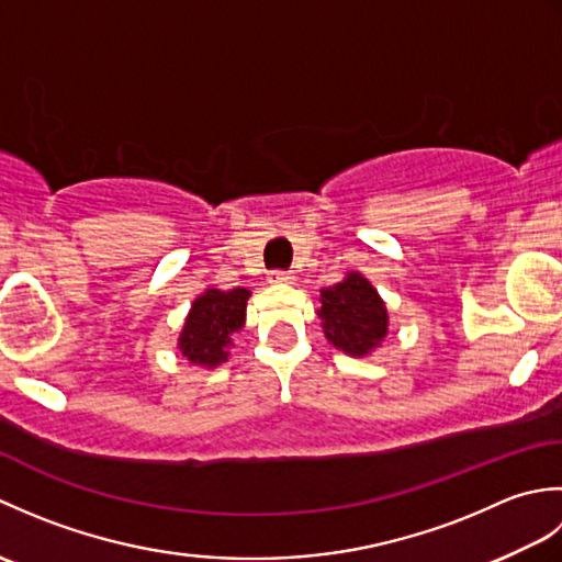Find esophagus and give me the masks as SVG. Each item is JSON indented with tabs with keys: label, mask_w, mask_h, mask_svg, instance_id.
Returning <instances> with one entry per match:
<instances>
[{
	"label": "esophagus",
	"mask_w": 562,
	"mask_h": 562,
	"mask_svg": "<svg viewBox=\"0 0 562 562\" xmlns=\"http://www.w3.org/2000/svg\"><path fill=\"white\" fill-rule=\"evenodd\" d=\"M270 282H294V272L292 270H272Z\"/></svg>",
	"instance_id": "1"
}]
</instances>
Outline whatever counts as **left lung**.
Wrapping results in <instances>:
<instances>
[{
    "label": "left lung",
    "instance_id": "obj_1",
    "mask_svg": "<svg viewBox=\"0 0 562 562\" xmlns=\"http://www.w3.org/2000/svg\"><path fill=\"white\" fill-rule=\"evenodd\" d=\"M318 316L324 318L326 338L355 357L379 348L389 326L384 302L369 280L357 272L321 292Z\"/></svg>",
    "mask_w": 562,
    "mask_h": 562
}]
</instances>
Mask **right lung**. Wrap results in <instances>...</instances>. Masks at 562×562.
Returning a JSON list of instances; mask_svg holds the SVG:
<instances>
[{"mask_svg":"<svg viewBox=\"0 0 562 562\" xmlns=\"http://www.w3.org/2000/svg\"><path fill=\"white\" fill-rule=\"evenodd\" d=\"M248 296L250 292L244 288L232 292L207 290L198 296L181 338H178V348H181L183 357L202 367H217L224 362L229 355L226 348L232 345V336L244 328Z\"/></svg>","mask_w":562,"mask_h":562,"instance_id":"1","label":"right lung"}]
</instances>
